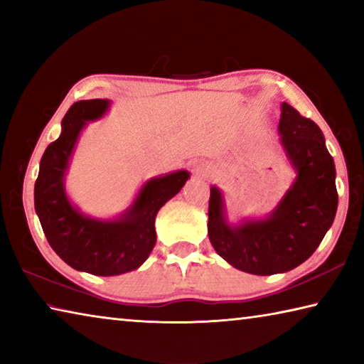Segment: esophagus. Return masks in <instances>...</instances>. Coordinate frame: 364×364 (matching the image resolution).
<instances>
[{"label":"esophagus","mask_w":364,"mask_h":364,"mask_svg":"<svg viewBox=\"0 0 364 364\" xmlns=\"http://www.w3.org/2000/svg\"><path fill=\"white\" fill-rule=\"evenodd\" d=\"M197 171H199V173H200L202 176H207V170H205V168H202V167H197Z\"/></svg>","instance_id":"esophagus-1"}]
</instances>
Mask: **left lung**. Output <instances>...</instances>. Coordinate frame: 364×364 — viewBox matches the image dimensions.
Instances as JSON below:
<instances>
[{
  "label": "left lung",
  "mask_w": 364,
  "mask_h": 364,
  "mask_svg": "<svg viewBox=\"0 0 364 364\" xmlns=\"http://www.w3.org/2000/svg\"><path fill=\"white\" fill-rule=\"evenodd\" d=\"M279 143L295 170L291 188L264 217L230 223L217 186L208 200V239L231 267L269 276L297 268L321 244L337 212L336 165L315 122L281 104Z\"/></svg>",
  "instance_id": "1"
}]
</instances>
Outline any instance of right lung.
Wrapping results in <instances>:
<instances>
[{"label": "right lung", "instance_id": "obj_1", "mask_svg": "<svg viewBox=\"0 0 364 364\" xmlns=\"http://www.w3.org/2000/svg\"><path fill=\"white\" fill-rule=\"evenodd\" d=\"M109 100L78 101L67 110L63 132L46 147L35 181V212L53 250L77 271L117 276L139 268L156 245V217L189 180L188 170L147 180L130 207L114 218L80 212L65 191V175L80 134L88 122L100 120Z\"/></svg>", "mask_w": 364, "mask_h": 364}]
</instances>
